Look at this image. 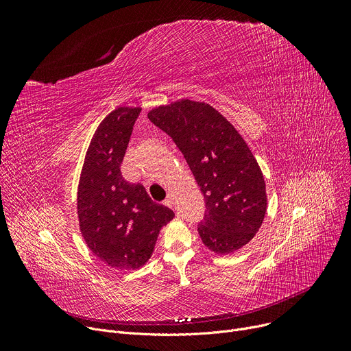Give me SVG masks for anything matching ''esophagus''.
I'll use <instances>...</instances> for the list:
<instances>
[{
	"label": "esophagus",
	"mask_w": 351,
	"mask_h": 351,
	"mask_svg": "<svg viewBox=\"0 0 351 351\" xmlns=\"http://www.w3.org/2000/svg\"><path fill=\"white\" fill-rule=\"evenodd\" d=\"M165 205L169 206V208H173V197L171 195L165 199Z\"/></svg>",
	"instance_id": "1"
}]
</instances>
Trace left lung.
I'll return each mask as SVG.
<instances>
[{"label":"left lung","instance_id":"8db88e82","mask_svg":"<svg viewBox=\"0 0 351 351\" xmlns=\"http://www.w3.org/2000/svg\"><path fill=\"white\" fill-rule=\"evenodd\" d=\"M147 118L173 139L204 193L202 242L217 254L249 243L263 223L267 196L259 163L234 126L209 104L191 99L154 108Z\"/></svg>","mask_w":351,"mask_h":351}]
</instances>
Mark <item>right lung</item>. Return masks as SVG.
Wrapping results in <instances>:
<instances>
[{
    "label": "right lung",
    "instance_id": "obj_1",
    "mask_svg": "<svg viewBox=\"0 0 351 351\" xmlns=\"http://www.w3.org/2000/svg\"><path fill=\"white\" fill-rule=\"evenodd\" d=\"M141 108L119 106L99 123L85 155L78 185L82 237L98 259L135 270L151 259L158 234L175 213L155 202L141 183L121 173Z\"/></svg>",
    "mask_w": 351,
    "mask_h": 351
}]
</instances>
